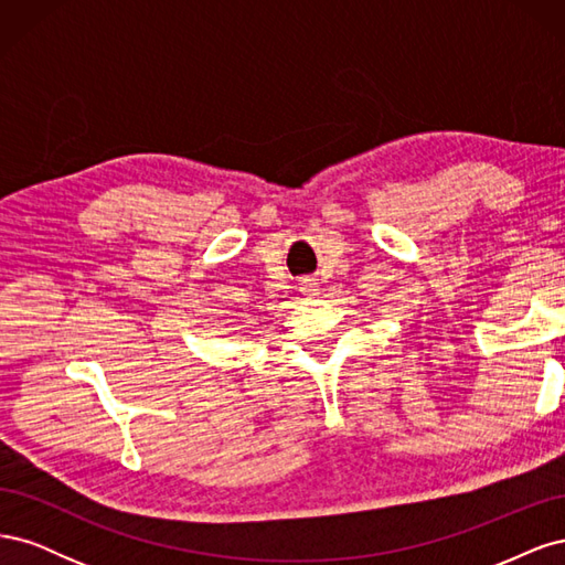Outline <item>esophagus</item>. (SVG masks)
Masks as SVG:
<instances>
[{"instance_id":"1","label":"esophagus","mask_w":565,"mask_h":565,"mask_svg":"<svg viewBox=\"0 0 565 565\" xmlns=\"http://www.w3.org/2000/svg\"><path fill=\"white\" fill-rule=\"evenodd\" d=\"M301 292H303L306 297H316V295H318V285H316L313 280H306L303 287H301Z\"/></svg>"}]
</instances>
